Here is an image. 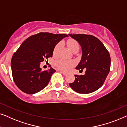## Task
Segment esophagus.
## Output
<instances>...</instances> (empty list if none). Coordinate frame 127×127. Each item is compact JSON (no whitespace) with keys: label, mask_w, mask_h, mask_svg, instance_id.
<instances>
[{"label":"esophagus","mask_w":127,"mask_h":127,"mask_svg":"<svg viewBox=\"0 0 127 127\" xmlns=\"http://www.w3.org/2000/svg\"><path fill=\"white\" fill-rule=\"evenodd\" d=\"M60 72H62V73L64 75H67V72H64V71H60Z\"/></svg>","instance_id":"1"}]
</instances>
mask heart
I'll return each mask as SVG.
<instances>
[{
    "mask_svg": "<svg viewBox=\"0 0 127 127\" xmlns=\"http://www.w3.org/2000/svg\"><path fill=\"white\" fill-rule=\"evenodd\" d=\"M67 45L70 49L72 51L74 49L79 48L78 43L74 39H69L67 42ZM60 46V44L56 45L53 51V54L56 55L57 53V49ZM75 63L74 60H67L63 59H60L57 60L56 62V66L57 68L64 71H68L75 65Z\"/></svg>",
    "mask_w": 127,
    "mask_h": 127,
    "instance_id": "heart-1",
    "label": "heart"
}]
</instances>
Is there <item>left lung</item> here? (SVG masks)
Wrapping results in <instances>:
<instances>
[{
  "label": "left lung",
  "instance_id": "1",
  "mask_svg": "<svg viewBox=\"0 0 127 127\" xmlns=\"http://www.w3.org/2000/svg\"><path fill=\"white\" fill-rule=\"evenodd\" d=\"M77 40L82 49V57L77 70L85 69L84 75H74L75 80L69 85L79 94L94 92L103 84L110 70L109 53L96 37L85 34H68Z\"/></svg>",
  "mask_w": 127,
  "mask_h": 127
}]
</instances>
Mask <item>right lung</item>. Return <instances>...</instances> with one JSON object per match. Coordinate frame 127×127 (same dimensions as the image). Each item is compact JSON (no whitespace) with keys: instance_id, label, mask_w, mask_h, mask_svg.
<instances>
[{"instance_id":"add662e5","label":"right lung","mask_w":127,"mask_h":127,"mask_svg":"<svg viewBox=\"0 0 127 127\" xmlns=\"http://www.w3.org/2000/svg\"><path fill=\"white\" fill-rule=\"evenodd\" d=\"M66 34L40 32L23 42L13 55L11 61L12 75L16 85L28 94L39 92L48 85L56 70L40 68V62L52 57L55 47Z\"/></svg>"}]
</instances>
